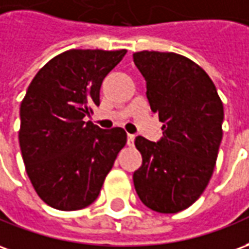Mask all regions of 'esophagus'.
I'll return each mask as SVG.
<instances>
[{"label": "esophagus", "instance_id": "obj_1", "mask_svg": "<svg viewBox=\"0 0 249 249\" xmlns=\"http://www.w3.org/2000/svg\"><path fill=\"white\" fill-rule=\"evenodd\" d=\"M126 142H128L129 147H132L133 142H135V136H133V135H128V137H126Z\"/></svg>", "mask_w": 249, "mask_h": 249}]
</instances>
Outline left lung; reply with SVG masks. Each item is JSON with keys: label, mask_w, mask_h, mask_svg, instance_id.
Instances as JSON below:
<instances>
[{"label": "left lung", "mask_w": 249, "mask_h": 249, "mask_svg": "<svg viewBox=\"0 0 249 249\" xmlns=\"http://www.w3.org/2000/svg\"><path fill=\"white\" fill-rule=\"evenodd\" d=\"M133 62L147 82L151 110L163 123L158 142L137 136L142 167L133 183L158 213H178L201 197L213 175L222 139L224 107L209 75L175 52L140 51Z\"/></svg>", "instance_id": "8db88e82"}]
</instances>
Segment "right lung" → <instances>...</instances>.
Here are the masks:
<instances>
[{
	"instance_id": "1",
	"label": "right lung",
	"mask_w": 249,
	"mask_h": 249,
	"mask_svg": "<svg viewBox=\"0 0 249 249\" xmlns=\"http://www.w3.org/2000/svg\"><path fill=\"white\" fill-rule=\"evenodd\" d=\"M126 50H69L35 75L20 107L18 142L28 178L47 205L79 210L93 203L126 144L123 128L104 130L83 117L100 105L104 78Z\"/></svg>"
}]
</instances>
